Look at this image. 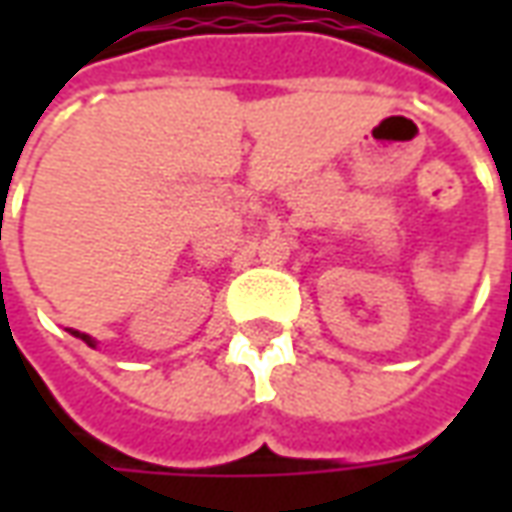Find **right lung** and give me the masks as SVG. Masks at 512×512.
<instances>
[{"label": "right lung", "instance_id": "right-lung-1", "mask_svg": "<svg viewBox=\"0 0 512 512\" xmlns=\"http://www.w3.org/2000/svg\"><path fill=\"white\" fill-rule=\"evenodd\" d=\"M73 334H76V337H82V340H84V343H87V345H93V340H90L87 334H79V332H73Z\"/></svg>", "mask_w": 512, "mask_h": 512}]
</instances>
